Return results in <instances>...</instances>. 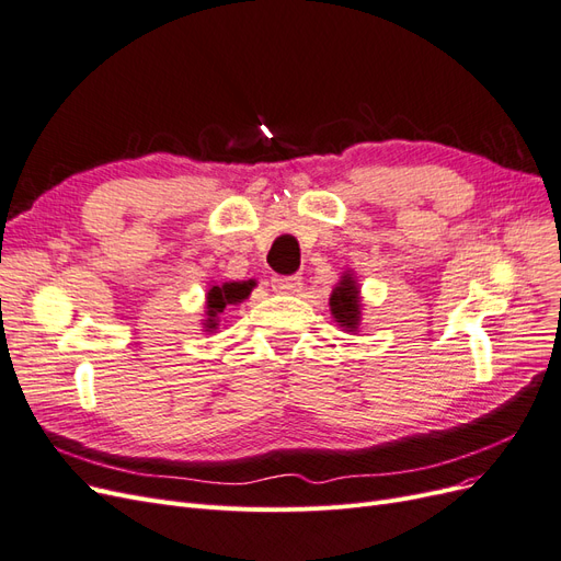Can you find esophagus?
<instances>
[{"mask_svg":"<svg viewBox=\"0 0 561 561\" xmlns=\"http://www.w3.org/2000/svg\"><path fill=\"white\" fill-rule=\"evenodd\" d=\"M271 287L283 295H295L301 290V278L299 276H276L271 280Z\"/></svg>","mask_w":561,"mask_h":561,"instance_id":"1","label":"esophagus"}]
</instances>
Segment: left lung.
Wrapping results in <instances>:
<instances>
[{
  "label": "left lung",
  "mask_w": 561,
  "mask_h": 561,
  "mask_svg": "<svg viewBox=\"0 0 561 561\" xmlns=\"http://www.w3.org/2000/svg\"><path fill=\"white\" fill-rule=\"evenodd\" d=\"M330 313L334 322L344 332L358 334L363 322V297H360V283L353 268H346L339 283L332 287L330 295Z\"/></svg>",
  "instance_id": "1"
}]
</instances>
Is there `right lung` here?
I'll use <instances>...</instances> for the list:
<instances>
[{
    "label": "right lung",
    "instance_id": "add662e5",
    "mask_svg": "<svg viewBox=\"0 0 561 561\" xmlns=\"http://www.w3.org/2000/svg\"><path fill=\"white\" fill-rule=\"evenodd\" d=\"M252 287H257V283H254L252 278L250 280H227V283H210L208 290H206V311H203V318L201 325H203V332L206 334H213L219 330V325H222L225 320V313L229 311V307H239V304H243Z\"/></svg>",
    "mask_w": 561,
    "mask_h": 561
}]
</instances>
